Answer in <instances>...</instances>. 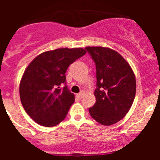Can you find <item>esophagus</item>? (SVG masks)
<instances>
[{"label":"esophagus","mask_w":160,"mask_h":160,"mask_svg":"<svg viewBox=\"0 0 160 160\" xmlns=\"http://www.w3.org/2000/svg\"><path fill=\"white\" fill-rule=\"evenodd\" d=\"M84 94H85V91H84V90H82L81 92L78 93V94H77V97L79 98H82L84 96Z\"/></svg>","instance_id":"34e87169"}]
</instances>
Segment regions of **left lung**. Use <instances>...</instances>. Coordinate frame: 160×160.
I'll list each match as a JSON object with an SVG mask.
<instances>
[{"label":"left lung","mask_w":160,"mask_h":160,"mask_svg":"<svg viewBox=\"0 0 160 160\" xmlns=\"http://www.w3.org/2000/svg\"><path fill=\"white\" fill-rule=\"evenodd\" d=\"M95 63L96 102L89 108L102 125L116 123L128 114L135 99L136 81L132 69L123 58L109 48H85Z\"/></svg>","instance_id":"obj_1"}]
</instances>
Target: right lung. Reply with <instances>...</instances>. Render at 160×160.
I'll use <instances>...</instances> for the list:
<instances>
[{
	"instance_id": "right-lung-1",
	"label": "right lung",
	"mask_w": 160,
	"mask_h": 160,
	"mask_svg": "<svg viewBox=\"0 0 160 160\" xmlns=\"http://www.w3.org/2000/svg\"><path fill=\"white\" fill-rule=\"evenodd\" d=\"M86 54L82 48H62L35 58L24 72L20 82V98L25 111L37 123L54 127L60 123L74 102L66 84L69 66Z\"/></svg>"
}]
</instances>
